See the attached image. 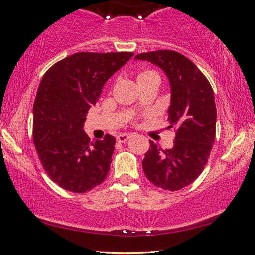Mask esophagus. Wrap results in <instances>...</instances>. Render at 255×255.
<instances>
[{
	"mask_svg": "<svg viewBox=\"0 0 255 255\" xmlns=\"http://www.w3.org/2000/svg\"><path fill=\"white\" fill-rule=\"evenodd\" d=\"M129 138H130V135H128V134H120V135L117 136V142L125 143V142H127Z\"/></svg>",
	"mask_w": 255,
	"mask_h": 255,
	"instance_id": "34e87169",
	"label": "esophagus"
}]
</instances>
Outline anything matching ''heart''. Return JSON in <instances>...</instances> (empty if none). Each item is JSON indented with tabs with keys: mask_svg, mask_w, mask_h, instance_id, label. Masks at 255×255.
<instances>
[{
	"mask_svg": "<svg viewBox=\"0 0 255 255\" xmlns=\"http://www.w3.org/2000/svg\"><path fill=\"white\" fill-rule=\"evenodd\" d=\"M151 74H157V73H156L155 70H151V69H145V70H143V71H141V73L138 74L137 80H138V78L144 77V76H148V75H151Z\"/></svg>",
	"mask_w": 255,
	"mask_h": 255,
	"instance_id": "obj_1",
	"label": "heart"
}]
</instances>
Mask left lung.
<instances>
[{"label": "left lung", "instance_id": "8db88e82", "mask_svg": "<svg viewBox=\"0 0 255 255\" xmlns=\"http://www.w3.org/2000/svg\"><path fill=\"white\" fill-rule=\"evenodd\" d=\"M135 57L157 64L167 75L172 92L168 129H175L172 149L163 150L150 141L143 171L157 187L179 191L202 173L215 143L217 114L213 88L202 71L178 52L160 49Z\"/></svg>", "mask_w": 255, "mask_h": 255}]
</instances>
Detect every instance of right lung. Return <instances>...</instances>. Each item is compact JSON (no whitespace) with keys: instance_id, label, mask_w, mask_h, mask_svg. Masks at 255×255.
Here are the masks:
<instances>
[{"instance_id":"obj_1","label":"right lung","mask_w":255,"mask_h":255,"mask_svg":"<svg viewBox=\"0 0 255 255\" xmlns=\"http://www.w3.org/2000/svg\"><path fill=\"white\" fill-rule=\"evenodd\" d=\"M134 53L81 52L46 71L33 105V142L48 177L61 188L85 193L105 180L116 138L90 141L83 131L88 111L106 81Z\"/></svg>"}]
</instances>
